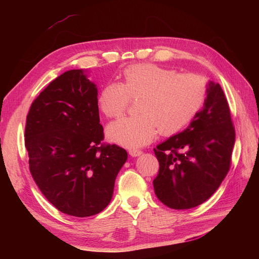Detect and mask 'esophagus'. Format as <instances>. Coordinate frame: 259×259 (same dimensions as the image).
Returning <instances> with one entry per match:
<instances>
[{
    "instance_id": "esophagus-1",
    "label": "esophagus",
    "mask_w": 259,
    "mask_h": 259,
    "mask_svg": "<svg viewBox=\"0 0 259 259\" xmlns=\"http://www.w3.org/2000/svg\"><path fill=\"white\" fill-rule=\"evenodd\" d=\"M129 155L131 157H139L142 155V151L139 149H131V150H129Z\"/></svg>"
}]
</instances>
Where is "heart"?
Wrapping results in <instances>:
<instances>
[{
  "label": "heart",
  "instance_id": "b5f03b06",
  "mask_svg": "<svg viewBox=\"0 0 259 259\" xmlns=\"http://www.w3.org/2000/svg\"><path fill=\"white\" fill-rule=\"evenodd\" d=\"M139 97V114L120 118L107 126L109 141L125 148L149 144L159 131L163 136L180 133L200 111L207 97V83L200 75L177 74L152 63L130 65L122 81L109 82L98 95V107L109 118L119 117L129 98Z\"/></svg>",
  "mask_w": 259,
  "mask_h": 259
}]
</instances>
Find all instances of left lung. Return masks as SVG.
I'll return each mask as SVG.
<instances>
[{
	"instance_id": "left-lung-1",
	"label": "left lung",
	"mask_w": 259,
	"mask_h": 259,
	"mask_svg": "<svg viewBox=\"0 0 259 259\" xmlns=\"http://www.w3.org/2000/svg\"><path fill=\"white\" fill-rule=\"evenodd\" d=\"M235 130L222 87L207 83L203 107L181 133L158 145L156 196L172 209H189L210 198L226 177Z\"/></svg>"
}]
</instances>
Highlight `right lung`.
Listing matches in <instances>:
<instances>
[{
	"mask_svg": "<svg viewBox=\"0 0 259 259\" xmlns=\"http://www.w3.org/2000/svg\"><path fill=\"white\" fill-rule=\"evenodd\" d=\"M87 70H69L33 101L25 125L32 177L63 213L89 217L112 199L117 175L128 153L101 146L103 128L98 88Z\"/></svg>",
	"mask_w": 259,
	"mask_h": 259,
	"instance_id": "1",
	"label": "right lung"
}]
</instances>
